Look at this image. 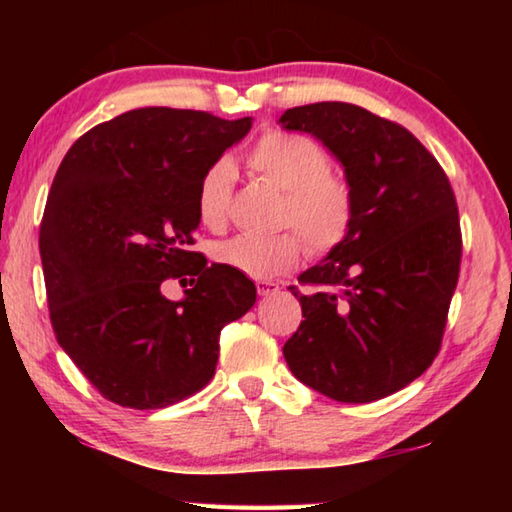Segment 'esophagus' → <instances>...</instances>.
<instances>
[{
	"label": "esophagus",
	"instance_id": "esophagus-1",
	"mask_svg": "<svg viewBox=\"0 0 512 512\" xmlns=\"http://www.w3.org/2000/svg\"><path fill=\"white\" fill-rule=\"evenodd\" d=\"M255 287H257L259 296H275V293H280V287H277L275 282H268V280H257Z\"/></svg>",
	"mask_w": 512,
	"mask_h": 512
}]
</instances>
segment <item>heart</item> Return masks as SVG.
<instances>
[{
  "label": "heart",
  "mask_w": 512,
  "mask_h": 512,
  "mask_svg": "<svg viewBox=\"0 0 512 512\" xmlns=\"http://www.w3.org/2000/svg\"><path fill=\"white\" fill-rule=\"evenodd\" d=\"M248 167L284 192L282 225H293L314 255H325L350 235L357 196L352 183L332 171V158L305 135L268 131L248 151ZM237 169L219 158L203 171L196 189L198 219L210 230H223L230 216ZM296 232L271 237L237 235L216 244L214 262L257 280L291 271L300 262L302 246Z\"/></svg>",
  "instance_id": "b5f03b06"
}]
</instances>
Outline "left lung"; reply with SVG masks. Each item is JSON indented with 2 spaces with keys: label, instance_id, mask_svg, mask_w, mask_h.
I'll list each match as a JSON object with an SVG mask.
<instances>
[{
  "label": "left lung",
  "instance_id": "8db88e82",
  "mask_svg": "<svg viewBox=\"0 0 512 512\" xmlns=\"http://www.w3.org/2000/svg\"><path fill=\"white\" fill-rule=\"evenodd\" d=\"M287 131L318 137L343 164L357 214L343 244L298 277L302 320L284 359L302 384L336 402L393 395L443 343L461 271V221L443 167L391 119L343 101L289 108Z\"/></svg>",
  "mask_w": 512,
  "mask_h": 512
}]
</instances>
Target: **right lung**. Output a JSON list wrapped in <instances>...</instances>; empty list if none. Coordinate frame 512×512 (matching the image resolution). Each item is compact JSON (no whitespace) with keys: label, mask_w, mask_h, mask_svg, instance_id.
Listing matches in <instances>:
<instances>
[{"label":"right lung","mask_w":512,"mask_h":512,"mask_svg":"<svg viewBox=\"0 0 512 512\" xmlns=\"http://www.w3.org/2000/svg\"><path fill=\"white\" fill-rule=\"evenodd\" d=\"M250 126L137 108L90 128L60 162L40 223L49 318L106 400L144 411L198 393L221 329L255 305L253 280L192 250L198 180ZM167 279L193 289L167 301Z\"/></svg>","instance_id":"add662e5"}]
</instances>
